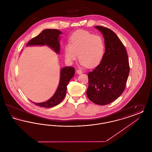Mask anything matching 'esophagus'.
Listing matches in <instances>:
<instances>
[{
	"label": "esophagus",
	"mask_w": 152,
	"mask_h": 152,
	"mask_svg": "<svg viewBox=\"0 0 152 152\" xmlns=\"http://www.w3.org/2000/svg\"><path fill=\"white\" fill-rule=\"evenodd\" d=\"M76 72H77V74H81L82 73H83V72H82V71L81 70V69H77L76 70Z\"/></svg>",
	"instance_id": "34e87169"
}]
</instances>
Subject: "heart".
<instances>
[{
  "instance_id": "b5f03b06",
  "label": "heart",
  "mask_w": 152,
  "mask_h": 152,
  "mask_svg": "<svg viewBox=\"0 0 152 152\" xmlns=\"http://www.w3.org/2000/svg\"><path fill=\"white\" fill-rule=\"evenodd\" d=\"M105 51L104 39L85 30L73 34L69 44H66L64 53L66 60L72 63L78 56L81 65L92 68L102 60Z\"/></svg>"
}]
</instances>
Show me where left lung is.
Segmentation results:
<instances>
[{
  "mask_svg": "<svg viewBox=\"0 0 152 152\" xmlns=\"http://www.w3.org/2000/svg\"><path fill=\"white\" fill-rule=\"evenodd\" d=\"M104 38L105 52L100 64L88 73L87 95L94 104L107 105L123 94L129 73L127 52L116 34L108 28L95 26Z\"/></svg>",
  "mask_w": 152,
  "mask_h": 152,
  "instance_id": "8db88e82",
  "label": "left lung"
}]
</instances>
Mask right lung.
Returning a JSON list of instances; mask_svg holds the SVG:
<instances>
[{
  "mask_svg": "<svg viewBox=\"0 0 152 152\" xmlns=\"http://www.w3.org/2000/svg\"><path fill=\"white\" fill-rule=\"evenodd\" d=\"M62 32L56 29H46L43 30L39 35L34 37L28 43L29 45H45L51 48L56 53H60V35ZM75 70L72 66H65L60 70V83L56 91L52 97L47 101L40 103L34 102L36 105L44 108L53 107L60 104L65 97L67 86L70 80L75 75Z\"/></svg>",
  "mask_w": 152,
  "mask_h": 152,
  "instance_id": "obj_1",
  "label": "right lung"
}]
</instances>
